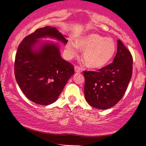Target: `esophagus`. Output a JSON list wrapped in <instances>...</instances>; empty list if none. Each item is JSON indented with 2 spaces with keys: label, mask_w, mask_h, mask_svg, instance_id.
I'll use <instances>...</instances> for the list:
<instances>
[{
  "label": "esophagus",
  "mask_w": 146,
  "mask_h": 146,
  "mask_svg": "<svg viewBox=\"0 0 146 146\" xmlns=\"http://www.w3.org/2000/svg\"><path fill=\"white\" fill-rule=\"evenodd\" d=\"M75 71H76V73H81L82 71V68L79 67V66H75Z\"/></svg>",
  "instance_id": "34e87169"
}]
</instances>
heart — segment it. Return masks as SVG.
Masks as SVG:
<instances>
[{"instance_id":"obj_1","label":"heart","mask_w":146,"mask_h":146,"mask_svg":"<svg viewBox=\"0 0 146 146\" xmlns=\"http://www.w3.org/2000/svg\"><path fill=\"white\" fill-rule=\"evenodd\" d=\"M80 47L84 50V61L90 68H102L110 63L116 52V44L111 38L98 34H90L80 38L78 42H68L66 46L70 56L77 54Z\"/></svg>"}]
</instances>
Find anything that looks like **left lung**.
Masks as SVG:
<instances>
[{"instance_id":"obj_1","label":"left lung","mask_w":146,"mask_h":146,"mask_svg":"<svg viewBox=\"0 0 146 146\" xmlns=\"http://www.w3.org/2000/svg\"><path fill=\"white\" fill-rule=\"evenodd\" d=\"M133 71V57L129 50L118 40L117 52L111 64L98 71H84V93L88 104L105 110L123 98Z\"/></svg>"}]
</instances>
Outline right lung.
I'll list each match as a JSON object with an SVG mask.
<instances>
[{
    "label": "right lung",
    "instance_id": "obj_1",
    "mask_svg": "<svg viewBox=\"0 0 146 146\" xmlns=\"http://www.w3.org/2000/svg\"><path fill=\"white\" fill-rule=\"evenodd\" d=\"M45 36L68 42L55 27L39 28L20 42L14 64L15 76L21 90L29 100L42 105L56 101L74 73V67L61 58L57 44H44L34 51L37 39Z\"/></svg>",
    "mask_w": 146,
    "mask_h": 146
}]
</instances>
